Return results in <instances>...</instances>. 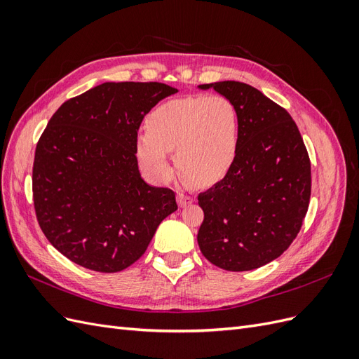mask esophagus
Instances as JSON below:
<instances>
[{
    "instance_id": "esophagus-1",
    "label": "esophagus",
    "mask_w": 359,
    "mask_h": 359,
    "mask_svg": "<svg viewBox=\"0 0 359 359\" xmlns=\"http://www.w3.org/2000/svg\"><path fill=\"white\" fill-rule=\"evenodd\" d=\"M177 198H178V203H180L181 208H186V206H189L190 203L194 202V199L191 196H187V194L182 193V191L177 193Z\"/></svg>"
}]
</instances>
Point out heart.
Here are the masks:
<instances>
[{
	"label": "heart",
	"instance_id": "obj_1",
	"mask_svg": "<svg viewBox=\"0 0 359 359\" xmlns=\"http://www.w3.org/2000/svg\"><path fill=\"white\" fill-rule=\"evenodd\" d=\"M240 148V116L224 95H190L158 104L147 118V133L136 139L137 160L151 177L172 175L169 149L181 172L199 186L223 180Z\"/></svg>",
	"mask_w": 359,
	"mask_h": 359
}]
</instances>
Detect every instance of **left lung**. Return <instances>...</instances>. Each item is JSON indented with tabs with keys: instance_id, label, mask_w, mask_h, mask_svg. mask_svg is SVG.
Instances as JSON below:
<instances>
[{
	"instance_id": "8db88e82",
	"label": "left lung",
	"mask_w": 359,
	"mask_h": 359,
	"mask_svg": "<svg viewBox=\"0 0 359 359\" xmlns=\"http://www.w3.org/2000/svg\"><path fill=\"white\" fill-rule=\"evenodd\" d=\"M227 97L240 116V148L227 175L198 196L202 255L226 271L269 264L295 240L309 210L311 166L286 109L247 83L199 85Z\"/></svg>"
}]
</instances>
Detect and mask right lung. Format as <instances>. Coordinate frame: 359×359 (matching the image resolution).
Instances as JSON below:
<instances>
[{"instance_id":"obj_1","label":"right lung","mask_w":359,"mask_h":359,"mask_svg":"<svg viewBox=\"0 0 359 359\" xmlns=\"http://www.w3.org/2000/svg\"><path fill=\"white\" fill-rule=\"evenodd\" d=\"M175 93L160 82H104L49 119L36 148L32 199L43 233L72 262L123 271L177 211L175 193L147 184L136 158L144 116Z\"/></svg>"}]
</instances>
